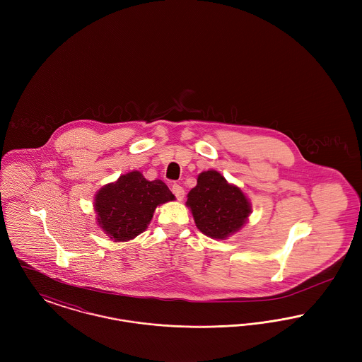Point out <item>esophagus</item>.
<instances>
[{
    "label": "esophagus",
    "instance_id": "34e87169",
    "mask_svg": "<svg viewBox=\"0 0 362 362\" xmlns=\"http://www.w3.org/2000/svg\"><path fill=\"white\" fill-rule=\"evenodd\" d=\"M173 192L175 194V197L177 198V201H182L183 197H185V189L180 186V185H173Z\"/></svg>",
    "mask_w": 362,
    "mask_h": 362
}]
</instances>
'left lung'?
Wrapping results in <instances>:
<instances>
[{
    "mask_svg": "<svg viewBox=\"0 0 362 362\" xmlns=\"http://www.w3.org/2000/svg\"><path fill=\"white\" fill-rule=\"evenodd\" d=\"M189 207L197 228L209 238L226 240L247 224L252 206L240 187L226 182L214 170L198 175L197 186L189 189Z\"/></svg>",
    "mask_w": 362,
    "mask_h": 362,
    "instance_id": "left-lung-1",
    "label": "left lung"
}]
</instances>
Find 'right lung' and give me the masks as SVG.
Segmentation results:
<instances>
[{
    "instance_id": "right-lung-1",
    "label": "right lung",
    "mask_w": 362,
    "mask_h": 362,
    "mask_svg": "<svg viewBox=\"0 0 362 362\" xmlns=\"http://www.w3.org/2000/svg\"><path fill=\"white\" fill-rule=\"evenodd\" d=\"M173 199L163 180H146L139 171L124 173L95 194L96 223L111 240H133L151 224L156 207Z\"/></svg>"
}]
</instances>
